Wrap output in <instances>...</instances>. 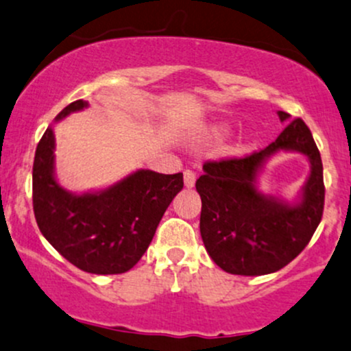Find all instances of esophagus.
Instances as JSON below:
<instances>
[{"mask_svg": "<svg viewBox=\"0 0 351 351\" xmlns=\"http://www.w3.org/2000/svg\"><path fill=\"white\" fill-rule=\"evenodd\" d=\"M184 186H186L187 189H192V187L195 186V174L192 171L184 172Z\"/></svg>", "mask_w": 351, "mask_h": 351, "instance_id": "esophagus-1", "label": "esophagus"}]
</instances>
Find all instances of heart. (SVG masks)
<instances>
[{
    "label": "heart",
    "instance_id": "heart-1",
    "mask_svg": "<svg viewBox=\"0 0 351 351\" xmlns=\"http://www.w3.org/2000/svg\"><path fill=\"white\" fill-rule=\"evenodd\" d=\"M228 132H229L228 125H224V123H217V125L209 127V129L206 130V137L207 138H221V137H224ZM237 152H241V145L232 147L231 149V154H237Z\"/></svg>",
    "mask_w": 351,
    "mask_h": 351
}]
</instances>
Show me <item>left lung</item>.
I'll use <instances>...</instances> for the list:
<instances>
[{"label":"left lung","mask_w":351,"mask_h":351,"mask_svg":"<svg viewBox=\"0 0 351 351\" xmlns=\"http://www.w3.org/2000/svg\"><path fill=\"white\" fill-rule=\"evenodd\" d=\"M289 125L280 137L244 159L206 162L195 182L202 201L201 236L207 254L226 273L261 276L276 273L310 243L325 204L323 164L310 129L301 119L278 110ZM281 152L301 153L311 162L295 199L261 191L267 160Z\"/></svg>","instance_id":"1"}]
</instances>
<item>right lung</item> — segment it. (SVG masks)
<instances>
[{"instance_id": "1", "label": "right lung", "mask_w": 351, "mask_h": 351, "mask_svg": "<svg viewBox=\"0 0 351 351\" xmlns=\"http://www.w3.org/2000/svg\"><path fill=\"white\" fill-rule=\"evenodd\" d=\"M85 108V100L70 104L41 137L33 162V210L41 234L71 265L93 274H120L144 256L184 180L180 172L137 169L100 189H65L56 177L53 127Z\"/></svg>"}]
</instances>
